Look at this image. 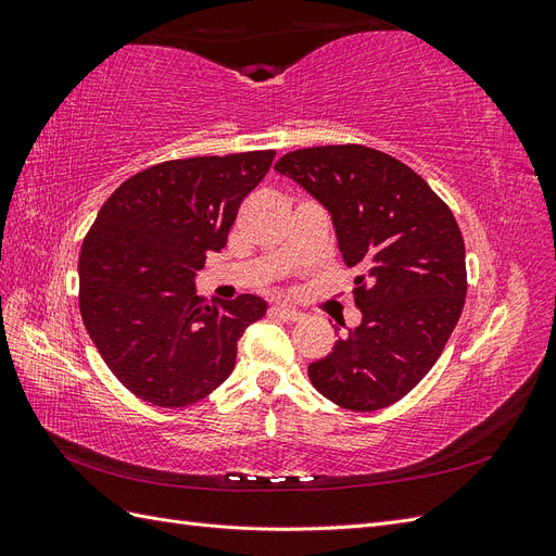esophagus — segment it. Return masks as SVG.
Masks as SVG:
<instances>
[{
    "mask_svg": "<svg viewBox=\"0 0 556 556\" xmlns=\"http://www.w3.org/2000/svg\"><path fill=\"white\" fill-rule=\"evenodd\" d=\"M271 313H274L276 317L285 319V323H301V319L306 317V313H304V311H299V308L288 306V304H278V306H274V308H271Z\"/></svg>",
    "mask_w": 556,
    "mask_h": 556,
    "instance_id": "1",
    "label": "esophagus"
}]
</instances>
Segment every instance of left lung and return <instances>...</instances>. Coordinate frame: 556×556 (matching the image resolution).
<instances>
[{"mask_svg": "<svg viewBox=\"0 0 556 556\" xmlns=\"http://www.w3.org/2000/svg\"><path fill=\"white\" fill-rule=\"evenodd\" d=\"M274 169L325 206L345 266L359 271L362 323L308 366V378L348 410L392 406L429 374L457 327L466 296L459 225L410 166L374 148H301Z\"/></svg>", "mask_w": 556, "mask_h": 556, "instance_id": "8db88e82", "label": "left lung"}]
</instances>
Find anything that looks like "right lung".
Wrapping results in <instances>:
<instances>
[{"label":"right lung","mask_w":556,"mask_h":556,"mask_svg":"<svg viewBox=\"0 0 556 556\" xmlns=\"http://www.w3.org/2000/svg\"><path fill=\"white\" fill-rule=\"evenodd\" d=\"M276 150L150 166L117 188L83 241L80 315L127 390L182 408L220 387L243 331L266 313L257 294L208 304L194 278L227 245L248 192Z\"/></svg>","instance_id":"add662e5"}]
</instances>
